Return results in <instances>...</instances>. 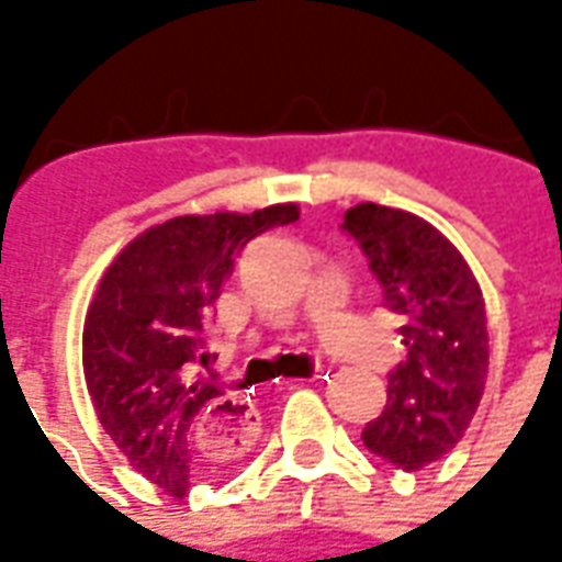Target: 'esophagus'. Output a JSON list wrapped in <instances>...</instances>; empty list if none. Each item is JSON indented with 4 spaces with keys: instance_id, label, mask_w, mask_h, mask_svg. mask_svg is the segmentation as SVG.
Instances as JSON below:
<instances>
[{
    "instance_id": "obj_1",
    "label": "esophagus",
    "mask_w": 562,
    "mask_h": 562,
    "mask_svg": "<svg viewBox=\"0 0 562 562\" xmlns=\"http://www.w3.org/2000/svg\"><path fill=\"white\" fill-rule=\"evenodd\" d=\"M304 382H313V379H294L292 385H304ZM204 436L216 451L244 454L258 436L256 409L240 397H232V394L216 397L207 406V415H204Z\"/></svg>"
}]
</instances>
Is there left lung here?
I'll return each instance as SVG.
<instances>
[{"mask_svg":"<svg viewBox=\"0 0 562 562\" xmlns=\"http://www.w3.org/2000/svg\"><path fill=\"white\" fill-rule=\"evenodd\" d=\"M342 228L364 249L406 346L389 403L361 439L415 472L458 446L482 403L491 355L482 285L458 246L415 213L364 201L346 210Z\"/></svg>","mask_w":562,"mask_h":562,"instance_id":"obj_1","label":"left lung"}]
</instances>
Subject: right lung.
<instances>
[{"label": "right lung", "mask_w": 562, "mask_h": 562, "mask_svg": "<svg viewBox=\"0 0 562 562\" xmlns=\"http://www.w3.org/2000/svg\"><path fill=\"white\" fill-rule=\"evenodd\" d=\"M297 216V204L173 216L128 240L99 280L83 322L87 391L104 434L161 494L183 499L198 472L234 458L204 436L207 406L225 397L195 370L210 358L204 325L240 249Z\"/></svg>", "instance_id": "obj_1"}]
</instances>
